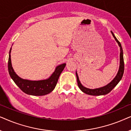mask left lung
<instances>
[{
  "label": "left lung",
  "mask_w": 131,
  "mask_h": 131,
  "mask_svg": "<svg viewBox=\"0 0 131 131\" xmlns=\"http://www.w3.org/2000/svg\"><path fill=\"white\" fill-rule=\"evenodd\" d=\"M111 34L113 37H114V39L116 40V41L117 42L118 46L120 47V65H119V69L117 72V74L115 77L114 79L111 81L110 83H109L108 84L106 85L105 86L101 87L99 88L96 89H89L87 88L86 87L83 86L82 85V84L80 82L79 78H78L77 72L76 71V77H77V83L78 88H80V89L81 90L82 92H84V93L88 94L89 95H93V96H100V95H107L108 93H110L115 87L116 86V85L119 83V81L121 80L122 78L123 73H124V60H123V49L122 47L121 43H120V42L118 41L116 36H115L114 34H113L112 31H111Z\"/></svg>",
  "instance_id": "1"
}]
</instances>
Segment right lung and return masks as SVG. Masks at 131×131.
Returning <instances> with one entry per match:
<instances>
[{
    "instance_id": "obj_1",
    "label": "right lung",
    "mask_w": 131,
    "mask_h": 131,
    "mask_svg": "<svg viewBox=\"0 0 131 131\" xmlns=\"http://www.w3.org/2000/svg\"><path fill=\"white\" fill-rule=\"evenodd\" d=\"M9 50L8 59V71L9 75L16 85L24 93L33 96H43L50 93L54 89L59 76L63 70L66 63H62L56 68L54 72L47 79L32 81L23 79L15 72L11 63V52Z\"/></svg>"
}]
</instances>
